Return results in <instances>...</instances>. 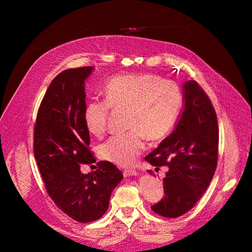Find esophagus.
<instances>
[{
  "instance_id": "obj_1",
  "label": "esophagus",
  "mask_w": 252,
  "mask_h": 252,
  "mask_svg": "<svg viewBox=\"0 0 252 252\" xmlns=\"http://www.w3.org/2000/svg\"><path fill=\"white\" fill-rule=\"evenodd\" d=\"M123 175L125 176H134V175H137V172L135 170H125L123 171Z\"/></svg>"
}]
</instances>
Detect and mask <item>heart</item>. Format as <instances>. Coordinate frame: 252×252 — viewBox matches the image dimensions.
I'll use <instances>...</instances> for the list:
<instances>
[{"label":"heart","instance_id":"heart-1","mask_svg":"<svg viewBox=\"0 0 252 252\" xmlns=\"http://www.w3.org/2000/svg\"><path fill=\"white\" fill-rule=\"evenodd\" d=\"M106 99H93L85 105V129L95 136L105 134L110 110L126 109V126L131 129L101 144V159L119 167H130L145 148V137L160 141L172 130L183 104L180 87L156 74L118 76L106 83Z\"/></svg>","mask_w":252,"mask_h":252}]
</instances>
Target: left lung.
I'll list each match as a JSON object with an SVG mask.
<instances>
[{"instance_id":"left-lung-1","label":"left lung","mask_w":252,"mask_h":252,"mask_svg":"<svg viewBox=\"0 0 252 252\" xmlns=\"http://www.w3.org/2000/svg\"><path fill=\"white\" fill-rule=\"evenodd\" d=\"M183 92L184 109L175 129L145 157L154 167L169 168L163 179L164 197L152 206L164 218L181 217L196 205L218 163L219 127L211 100L194 80L184 83Z\"/></svg>"}]
</instances>
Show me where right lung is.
Returning <instances> with one entry per match:
<instances>
[{"label": "right lung", "mask_w": 252, "mask_h": 252, "mask_svg": "<svg viewBox=\"0 0 252 252\" xmlns=\"http://www.w3.org/2000/svg\"><path fill=\"white\" fill-rule=\"evenodd\" d=\"M93 67L67 69L53 79L36 115L34 158L47 194L74 221L98 220L108 209L112 190L123 175L109 161L83 174L80 164L94 163L90 133L83 122L85 80Z\"/></svg>", "instance_id": "right-lung-1"}]
</instances>
